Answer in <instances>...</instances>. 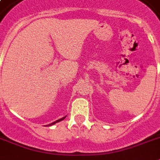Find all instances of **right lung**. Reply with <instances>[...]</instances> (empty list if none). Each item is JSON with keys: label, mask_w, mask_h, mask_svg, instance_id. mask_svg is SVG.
<instances>
[{"label": "right lung", "mask_w": 160, "mask_h": 160, "mask_svg": "<svg viewBox=\"0 0 160 160\" xmlns=\"http://www.w3.org/2000/svg\"><path fill=\"white\" fill-rule=\"evenodd\" d=\"M65 117H66V116H65V117H63V118H61V119H58V120H56V121H55V122H53V123H51V124H48V125H47V126H51V125H53V124H56V123H58V122H60V121H61V120H63V119H65Z\"/></svg>", "instance_id": "add662e5"}]
</instances>
